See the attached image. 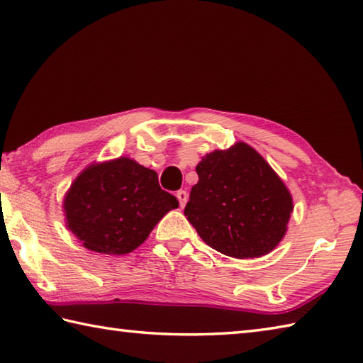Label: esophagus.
I'll return each instance as SVG.
<instances>
[{"label": "esophagus", "instance_id": "1", "mask_svg": "<svg viewBox=\"0 0 363 363\" xmlns=\"http://www.w3.org/2000/svg\"><path fill=\"white\" fill-rule=\"evenodd\" d=\"M177 199H179L180 206H184V205H186V202H188V192L184 191V189H180L179 192H177Z\"/></svg>", "mask_w": 363, "mask_h": 363}]
</instances>
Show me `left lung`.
Returning <instances> with one entry per match:
<instances>
[{
  "mask_svg": "<svg viewBox=\"0 0 363 363\" xmlns=\"http://www.w3.org/2000/svg\"><path fill=\"white\" fill-rule=\"evenodd\" d=\"M184 206L199 236L233 258L269 254L284 240L293 197L266 160L246 143L206 153Z\"/></svg>",
  "mask_w": 363,
  "mask_h": 363,
  "instance_id": "1",
  "label": "left lung"
}]
</instances>
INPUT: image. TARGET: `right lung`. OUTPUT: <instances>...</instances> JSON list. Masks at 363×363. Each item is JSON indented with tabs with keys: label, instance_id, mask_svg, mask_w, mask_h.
<instances>
[{
	"label": "right lung",
	"instance_id": "1",
	"mask_svg": "<svg viewBox=\"0 0 363 363\" xmlns=\"http://www.w3.org/2000/svg\"><path fill=\"white\" fill-rule=\"evenodd\" d=\"M65 225L89 250L130 254L179 201L162 191L158 174L121 157L92 162L65 192Z\"/></svg>",
	"mask_w": 363,
	"mask_h": 363
}]
</instances>
